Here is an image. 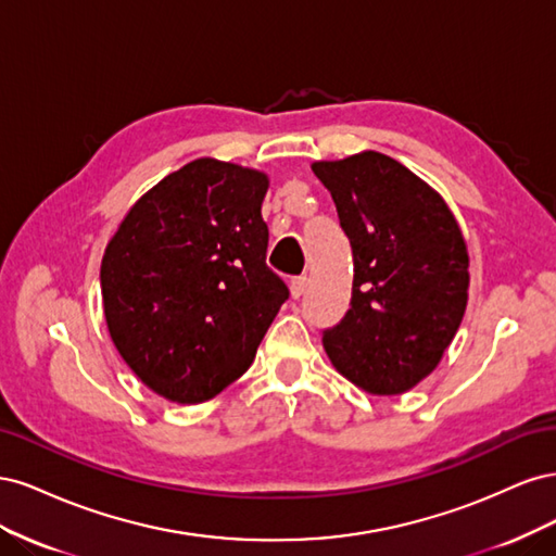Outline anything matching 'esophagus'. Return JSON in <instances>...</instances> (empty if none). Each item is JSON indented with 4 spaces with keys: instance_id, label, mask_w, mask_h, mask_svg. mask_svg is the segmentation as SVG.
I'll use <instances>...</instances> for the list:
<instances>
[{
    "instance_id": "obj_1",
    "label": "esophagus",
    "mask_w": 556,
    "mask_h": 556,
    "mask_svg": "<svg viewBox=\"0 0 556 556\" xmlns=\"http://www.w3.org/2000/svg\"><path fill=\"white\" fill-rule=\"evenodd\" d=\"M306 285H308V278L306 276H296V278H292V282H290V292H292V296L294 299H299L301 294L306 292Z\"/></svg>"
}]
</instances>
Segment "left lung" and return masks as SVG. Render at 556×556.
<instances>
[{"instance_id":"8db88e82","label":"left lung","mask_w":556,"mask_h":556,"mask_svg":"<svg viewBox=\"0 0 556 556\" xmlns=\"http://www.w3.org/2000/svg\"><path fill=\"white\" fill-rule=\"evenodd\" d=\"M350 239V311L323 331L336 371L392 396L441 362L468 301V252L443 197L376 150L315 162Z\"/></svg>"}]
</instances>
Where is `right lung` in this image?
I'll return each mask as SVG.
<instances>
[{
    "label": "right lung",
    "instance_id": "add662e5",
    "mask_svg": "<svg viewBox=\"0 0 556 556\" xmlns=\"http://www.w3.org/2000/svg\"><path fill=\"white\" fill-rule=\"evenodd\" d=\"M268 178L201 157L131 206L102 260L111 339L150 390L201 403L241 378L290 290L266 266Z\"/></svg>",
    "mask_w": 556,
    "mask_h": 556
}]
</instances>
